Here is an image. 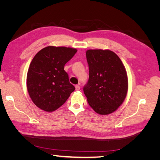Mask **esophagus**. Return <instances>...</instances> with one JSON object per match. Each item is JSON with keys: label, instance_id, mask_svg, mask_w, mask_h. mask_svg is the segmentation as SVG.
I'll return each instance as SVG.
<instances>
[{"label": "esophagus", "instance_id": "obj_1", "mask_svg": "<svg viewBox=\"0 0 160 160\" xmlns=\"http://www.w3.org/2000/svg\"><path fill=\"white\" fill-rule=\"evenodd\" d=\"M75 90L76 91H79L80 90V86L78 85H75Z\"/></svg>", "mask_w": 160, "mask_h": 160}]
</instances>
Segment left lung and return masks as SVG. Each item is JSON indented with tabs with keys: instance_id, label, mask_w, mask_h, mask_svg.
<instances>
[{
	"instance_id": "8db88e82",
	"label": "left lung",
	"mask_w": 160,
	"mask_h": 160,
	"mask_svg": "<svg viewBox=\"0 0 160 160\" xmlns=\"http://www.w3.org/2000/svg\"><path fill=\"white\" fill-rule=\"evenodd\" d=\"M86 57L89 75L83 91L88 103L98 114L113 113L128 93V75L122 61L110 50L89 49Z\"/></svg>"
}]
</instances>
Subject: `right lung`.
I'll return each instance as SVG.
<instances>
[{"instance_id":"obj_1","label":"right lung","mask_w":160,"mask_h":160,"mask_svg":"<svg viewBox=\"0 0 160 160\" xmlns=\"http://www.w3.org/2000/svg\"><path fill=\"white\" fill-rule=\"evenodd\" d=\"M77 51L73 48L49 46L34 57L27 72V87L37 107L47 112L55 111L73 92L75 88L64 67Z\"/></svg>"}]
</instances>
